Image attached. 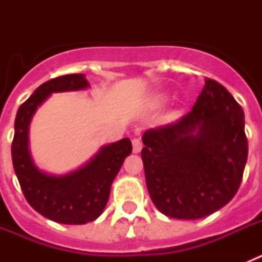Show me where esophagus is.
I'll use <instances>...</instances> for the list:
<instances>
[{"label":"esophagus","mask_w":262,"mask_h":262,"mask_svg":"<svg viewBox=\"0 0 262 262\" xmlns=\"http://www.w3.org/2000/svg\"><path fill=\"white\" fill-rule=\"evenodd\" d=\"M142 148H143L142 142H140L139 139H134L133 140V152L134 154H139V152L142 151Z\"/></svg>","instance_id":"1"}]
</instances>
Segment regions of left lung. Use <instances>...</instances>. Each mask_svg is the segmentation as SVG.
Returning a JSON list of instances; mask_svg holds the SVG:
<instances>
[{
  "label": "left lung",
  "instance_id": "left-lung-1",
  "mask_svg": "<svg viewBox=\"0 0 262 262\" xmlns=\"http://www.w3.org/2000/svg\"><path fill=\"white\" fill-rule=\"evenodd\" d=\"M142 139L148 193L166 216H207L239 190L248 157L244 111L216 81L205 78L190 113Z\"/></svg>",
  "mask_w": 262,
  "mask_h": 262
}]
</instances>
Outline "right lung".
I'll use <instances>...</instances> for the list:
<instances>
[{
  "label": "right lung",
  "instance_id": "1",
  "mask_svg": "<svg viewBox=\"0 0 262 262\" xmlns=\"http://www.w3.org/2000/svg\"><path fill=\"white\" fill-rule=\"evenodd\" d=\"M88 86L85 76L78 73L47 81L20 105L14 123L11 159L23 195L35 211L61 224H85L102 214L111 184L133 151L131 140L124 138L102 147L86 165L66 176L46 174L34 165L29 151V124L38 106L51 93Z\"/></svg>",
  "mask_w": 262,
  "mask_h": 262
}]
</instances>
